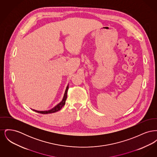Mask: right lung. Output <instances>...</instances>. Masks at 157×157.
<instances>
[{"label":"right lung","mask_w":157,"mask_h":157,"mask_svg":"<svg viewBox=\"0 0 157 157\" xmlns=\"http://www.w3.org/2000/svg\"><path fill=\"white\" fill-rule=\"evenodd\" d=\"M68 88H69V84L67 85V88H66V90L65 91L63 97V99H62V101L60 102L59 104H58L52 108V109H51L49 110H46V111H37V110L33 109H32L33 111H35V112L40 113H42V114H48V113H54V112L59 111L60 109H61L62 108L65 104V102H66V100H67V92Z\"/></svg>","instance_id":"obj_1"}]
</instances>
